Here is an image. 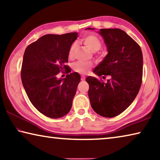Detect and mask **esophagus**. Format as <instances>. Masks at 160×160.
<instances>
[{
	"label": "esophagus",
	"instance_id": "esophagus-1",
	"mask_svg": "<svg viewBox=\"0 0 160 160\" xmlns=\"http://www.w3.org/2000/svg\"><path fill=\"white\" fill-rule=\"evenodd\" d=\"M85 79V76H84V75H82V76H81V80H84Z\"/></svg>",
	"mask_w": 160,
	"mask_h": 160
}]
</instances>
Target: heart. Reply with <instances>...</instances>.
<instances>
[{"label":"heart","mask_w":160,"mask_h":160,"mask_svg":"<svg viewBox=\"0 0 160 160\" xmlns=\"http://www.w3.org/2000/svg\"><path fill=\"white\" fill-rule=\"evenodd\" d=\"M83 44L86 46V47L90 50L92 52H95V51H98L102 47V42L100 39L95 35L91 34L88 35V36L85 37L82 39ZM77 45L75 43H73L69 48L68 51V58L70 59L73 58L75 55V48H76ZM92 66V64L90 63H88V62L84 61H78L75 62L72 66V69H73L75 72H78L80 74H85L88 71L89 69Z\"/></svg>","instance_id":"heart-1"}]
</instances>
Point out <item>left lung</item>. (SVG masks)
<instances>
[{
  "mask_svg": "<svg viewBox=\"0 0 160 160\" xmlns=\"http://www.w3.org/2000/svg\"><path fill=\"white\" fill-rule=\"evenodd\" d=\"M98 33L104 39L108 53L93 72L103 78L109 75L110 79L105 83L88 76V96L94 112L112 118L125 111L138 93L142 78V53L140 46L120 29H101Z\"/></svg>",
  "mask_w": 160,
  "mask_h": 160,
  "instance_id": "left-lung-1",
  "label": "left lung"
}]
</instances>
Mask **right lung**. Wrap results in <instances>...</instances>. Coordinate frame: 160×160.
<instances>
[{"label": "right lung", "instance_id": "obj_1", "mask_svg": "<svg viewBox=\"0 0 160 160\" xmlns=\"http://www.w3.org/2000/svg\"><path fill=\"white\" fill-rule=\"evenodd\" d=\"M77 37V32L46 34L29 44L24 53L22 82L32 104L47 117H63L72 107L80 75L72 72L65 78L57 75L64 69L68 72V51Z\"/></svg>", "mask_w": 160, "mask_h": 160}]
</instances>
